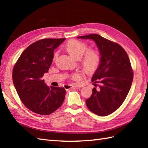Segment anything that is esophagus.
I'll return each mask as SVG.
<instances>
[{
	"mask_svg": "<svg viewBox=\"0 0 148 148\" xmlns=\"http://www.w3.org/2000/svg\"><path fill=\"white\" fill-rule=\"evenodd\" d=\"M77 87H81L79 85H76V86H72V85H69V84H65L64 85V88L65 90H69L72 88H77Z\"/></svg>",
	"mask_w": 148,
	"mask_h": 148,
	"instance_id": "esophagus-1",
	"label": "esophagus"
}]
</instances>
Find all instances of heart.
Masks as SVG:
<instances>
[{"instance_id":"b5f03b06","label":"heart","mask_w":148,"mask_h":148,"mask_svg":"<svg viewBox=\"0 0 148 148\" xmlns=\"http://www.w3.org/2000/svg\"><path fill=\"white\" fill-rule=\"evenodd\" d=\"M68 53L72 57L76 59H79L86 50L88 46L85 43L79 41L77 40H72L69 41L66 45ZM58 56V53L56 52L54 55V59ZM101 61V56L100 53L95 50H90L86 53L82 59V64L84 68L87 71L92 72L95 71L98 68ZM80 77V74L76 73L72 75V78L74 79H77Z\"/></svg>"}]
</instances>
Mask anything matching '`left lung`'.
<instances>
[{
	"instance_id": "8db88e82",
	"label": "left lung",
	"mask_w": 148,
	"mask_h": 148,
	"mask_svg": "<svg viewBox=\"0 0 148 148\" xmlns=\"http://www.w3.org/2000/svg\"><path fill=\"white\" fill-rule=\"evenodd\" d=\"M77 38L92 40L99 49L101 61L92 81L100 85L98 90L95 88L92 90V96L86 100V104L94 114L108 116L121 106L130 91L133 72L129 58L120 45L98 34Z\"/></svg>"
}]
</instances>
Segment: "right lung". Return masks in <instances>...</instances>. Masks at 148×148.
Returning a JSON list of instances; mask_svg holds the SVG:
<instances>
[{
	"mask_svg": "<svg viewBox=\"0 0 148 148\" xmlns=\"http://www.w3.org/2000/svg\"><path fill=\"white\" fill-rule=\"evenodd\" d=\"M65 40L44 39L32 43L21 53L13 68L12 81L21 102L37 114H51L64 101V88L48 86L42 77L52 64L55 49Z\"/></svg>",
	"mask_w": 148,
	"mask_h": 148,
	"instance_id": "right-lung-1",
	"label": "right lung"
}]
</instances>
